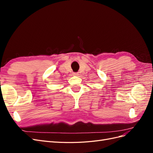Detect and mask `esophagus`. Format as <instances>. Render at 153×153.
Listing matches in <instances>:
<instances>
[{
  "mask_svg": "<svg viewBox=\"0 0 153 153\" xmlns=\"http://www.w3.org/2000/svg\"><path fill=\"white\" fill-rule=\"evenodd\" d=\"M73 75L77 76V75H78V73H73Z\"/></svg>",
  "mask_w": 153,
  "mask_h": 153,
  "instance_id": "1",
  "label": "esophagus"
}]
</instances>
